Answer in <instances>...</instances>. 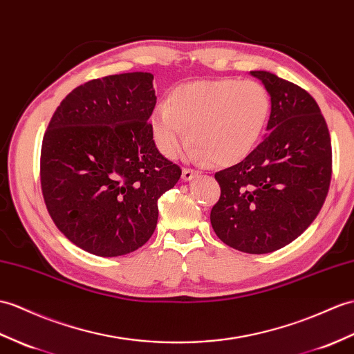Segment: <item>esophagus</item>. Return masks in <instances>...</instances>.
I'll list each match as a JSON object with an SVG mask.
<instances>
[{
  "mask_svg": "<svg viewBox=\"0 0 354 354\" xmlns=\"http://www.w3.org/2000/svg\"><path fill=\"white\" fill-rule=\"evenodd\" d=\"M197 175H199V171H197V170L188 169V167H185V169L183 170V179H184V180H190V179L196 178Z\"/></svg>",
  "mask_w": 354,
  "mask_h": 354,
  "instance_id": "1",
  "label": "esophagus"
}]
</instances>
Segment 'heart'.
Returning <instances> with one entry per match:
<instances>
[{
    "label": "heart",
    "mask_w": 354,
    "mask_h": 354,
    "mask_svg": "<svg viewBox=\"0 0 354 354\" xmlns=\"http://www.w3.org/2000/svg\"><path fill=\"white\" fill-rule=\"evenodd\" d=\"M270 95L254 80H197L175 87L152 116L162 155L174 158L192 140L193 157L232 166L253 151L270 116ZM191 137H187V129Z\"/></svg>",
    "instance_id": "1"
}]
</instances>
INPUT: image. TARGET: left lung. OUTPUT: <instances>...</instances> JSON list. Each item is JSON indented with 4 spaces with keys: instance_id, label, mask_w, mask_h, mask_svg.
<instances>
[{
    "instance_id": "left-lung-1",
    "label": "left lung",
    "mask_w": 354,
    "mask_h": 354,
    "mask_svg": "<svg viewBox=\"0 0 354 354\" xmlns=\"http://www.w3.org/2000/svg\"><path fill=\"white\" fill-rule=\"evenodd\" d=\"M271 97L268 134L241 162L216 171L220 199L211 225L229 248L270 253L306 231L326 201L332 143L326 119L305 88L252 71Z\"/></svg>"
}]
</instances>
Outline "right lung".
Wrapping results in <instances>:
<instances>
[{"label":"right lung","mask_w":354,"mask_h":354,"mask_svg":"<svg viewBox=\"0 0 354 354\" xmlns=\"http://www.w3.org/2000/svg\"><path fill=\"white\" fill-rule=\"evenodd\" d=\"M153 75L87 81L57 106L40 151V185L59 231L97 257H122L149 240L158 199L183 170L164 158L149 118Z\"/></svg>","instance_id":"right-lung-1"}]
</instances>
